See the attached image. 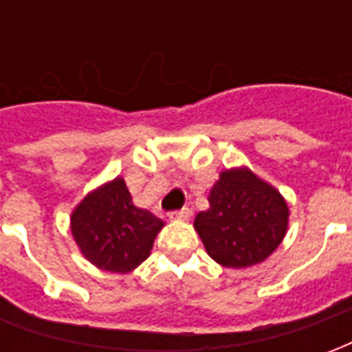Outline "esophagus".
Here are the masks:
<instances>
[{"mask_svg": "<svg viewBox=\"0 0 352 352\" xmlns=\"http://www.w3.org/2000/svg\"><path fill=\"white\" fill-rule=\"evenodd\" d=\"M171 219H175V221H186L188 217H190V209L188 207H183V209H177V211H171L169 213Z\"/></svg>", "mask_w": 352, "mask_h": 352, "instance_id": "34e87169", "label": "esophagus"}]
</instances>
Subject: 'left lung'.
I'll return each instance as SVG.
<instances>
[{"label": "left lung", "mask_w": 352, "mask_h": 352, "mask_svg": "<svg viewBox=\"0 0 352 352\" xmlns=\"http://www.w3.org/2000/svg\"><path fill=\"white\" fill-rule=\"evenodd\" d=\"M288 207L273 186L249 169L222 171L209 209L194 221L209 256L226 267L265 260L287 234Z\"/></svg>", "instance_id": "left-lung-1"}]
</instances>
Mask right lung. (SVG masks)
<instances>
[{
	"label": "right lung",
	"instance_id": "1",
	"mask_svg": "<svg viewBox=\"0 0 352 352\" xmlns=\"http://www.w3.org/2000/svg\"><path fill=\"white\" fill-rule=\"evenodd\" d=\"M164 222L133 206L122 179H115L80 201L72 232L94 265L115 273L131 272L151 254Z\"/></svg>",
	"mask_w": 352,
	"mask_h": 352
}]
</instances>
